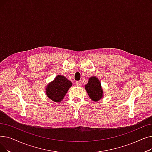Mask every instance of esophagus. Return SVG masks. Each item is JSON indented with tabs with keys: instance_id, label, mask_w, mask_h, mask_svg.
I'll use <instances>...</instances> for the list:
<instances>
[{
	"instance_id": "1",
	"label": "esophagus",
	"mask_w": 152,
	"mask_h": 152,
	"mask_svg": "<svg viewBox=\"0 0 152 152\" xmlns=\"http://www.w3.org/2000/svg\"><path fill=\"white\" fill-rule=\"evenodd\" d=\"M76 84L77 86H81V81H76Z\"/></svg>"
}]
</instances>
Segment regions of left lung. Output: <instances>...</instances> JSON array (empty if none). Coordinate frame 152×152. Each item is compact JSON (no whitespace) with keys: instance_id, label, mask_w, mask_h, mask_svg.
<instances>
[{"instance_id":"1","label":"left lung","mask_w":152,"mask_h":152,"mask_svg":"<svg viewBox=\"0 0 152 152\" xmlns=\"http://www.w3.org/2000/svg\"><path fill=\"white\" fill-rule=\"evenodd\" d=\"M85 89L91 99L93 101H98L102 98L103 91L101 84L97 77L94 76L90 77L88 83L85 86Z\"/></svg>"}]
</instances>
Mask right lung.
Here are the masks:
<instances>
[{"instance_id":"add662e5","label":"right lung","mask_w":152,"mask_h":152,"mask_svg":"<svg viewBox=\"0 0 152 152\" xmlns=\"http://www.w3.org/2000/svg\"><path fill=\"white\" fill-rule=\"evenodd\" d=\"M72 83L63 76L58 75L47 88V96L54 102H60L71 87Z\"/></svg>"}]
</instances>
